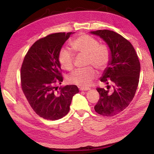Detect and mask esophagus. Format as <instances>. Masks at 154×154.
I'll use <instances>...</instances> for the list:
<instances>
[{"instance_id": "1", "label": "esophagus", "mask_w": 154, "mask_h": 154, "mask_svg": "<svg viewBox=\"0 0 154 154\" xmlns=\"http://www.w3.org/2000/svg\"><path fill=\"white\" fill-rule=\"evenodd\" d=\"M90 89V88H83V87L79 88V90L81 91H87V90H89Z\"/></svg>"}]
</instances>
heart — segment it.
I'll return each instance as SVG.
<instances>
[{
  "label": "heart",
  "instance_id": "heart-1",
  "mask_svg": "<svg viewBox=\"0 0 154 154\" xmlns=\"http://www.w3.org/2000/svg\"><path fill=\"white\" fill-rule=\"evenodd\" d=\"M73 50L79 55H87L86 64L93 65L98 70H104L110 61V51L105 45L99 44L95 38L88 35H82L71 43ZM58 60L62 69L71 71L74 65L75 55L69 49L63 48L60 51ZM97 76L92 67L77 69L67 77L68 82L81 87L90 85Z\"/></svg>",
  "mask_w": 154,
  "mask_h": 154
}]
</instances>
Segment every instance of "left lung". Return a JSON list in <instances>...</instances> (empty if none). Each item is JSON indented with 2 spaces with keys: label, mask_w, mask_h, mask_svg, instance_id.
I'll return each mask as SVG.
<instances>
[{
  "label": "left lung",
  "mask_w": 154,
  "mask_h": 154,
  "mask_svg": "<svg viewBox=\"0 0 154 154\" xmlns=\"http://www.w3.org/2000/svg\"><path fill=\"white\" fill-rule=\"evenodd\" d=\"M105 41L110 51V61L100 82L106 88H97L100 94L95 111L111 117L124 110L133 99L139 82L140 65L133 46L116 32L109 30L91 31Z\"/></svg>",
  "instance_id": "obj_1"
}]
</instances>
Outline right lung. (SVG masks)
Segmentation results:
<instances>
[{"label":"right lung","mask_w":154,"mask_h":154,"mask_svg":"<svg viewBox=\"0 0 154 154\" xmlns=\"http://www.w3.org/2000/svg\"><path fill=\"white\" fill-rule=\"evenodd\" d=\"M75 32L51 34L36 41L26 55L21 68V83L26 98L41 118L58 120L70 110L72 97L79 92L75 85L61 84L58 55L64 43Z\"/></svg>","instance_id":"add662e5"}]
</instances>
